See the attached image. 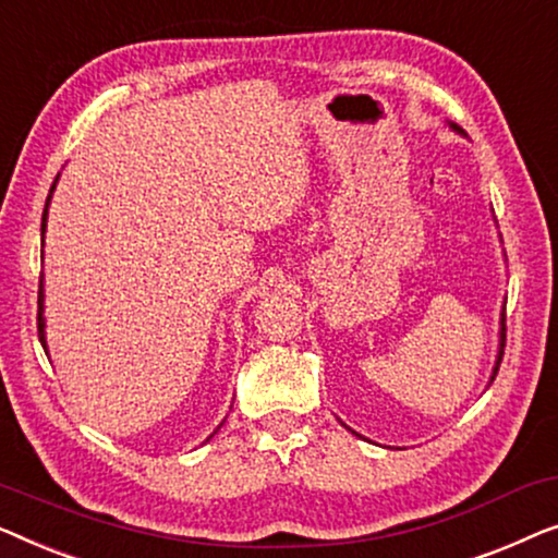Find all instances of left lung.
Listing matches in <instances>:
<instances>
[{"mask_svg":"<svg viewBox=\"0 0 558 558\" xmlns=\"http://www.w3.org/2000/svg\"><path fill=\"white\" fill-rule=\"evenodd\" d=\"M450 129L452 131H458L460 136H465V133H462V129H458V125L454 123H450ZM504 347H506V305H504V311H500V328H498V354H496V364H493V374H490V381L496 379V374H498V366H500V359H504ZM488 381V384H490ZM343 425V422H341ZM347 427V425H343ZM347 429H351V427H347ZM356 435V433H354ZM361 437V435H359Z\"/></svg>","mask_w":558,"mask_h":558,"instance_id":"left-lung-1","label":"left lung"}]
</instances>
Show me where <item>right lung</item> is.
Returning a JSON list of instances; mask_svg holds the SVG:
<instances>
[{
	"instance_id": "1",
	"label": "right lung",
	"mask_w": 558,
	"mask_h": 558,
	"mask_svg": "<svg viewBox=\"0 0 558 558\" xmlns=\"http://www.w3.org/2000/svg\"><path fill=\"white\" fill-rule=\"evenodd\" d=\"M58 179H60V174L54 177V182H52V186H50V194H47V202H45V211H43V245H45V230H47V207H50V199H52V192H54V186H58ZM37 305H40V311H37V333H40V343H43V349H45V354H50V351H47V336H45V276L40 278V298H37ZM225 425V420L219 422L217 425V429ZM217 429L211 435H217ZM209 435V437H211ZM207 437V439H209Z\"/></svg>"
}]
</instances>
